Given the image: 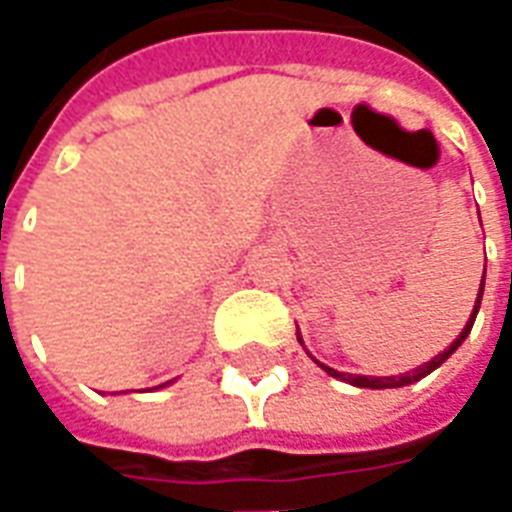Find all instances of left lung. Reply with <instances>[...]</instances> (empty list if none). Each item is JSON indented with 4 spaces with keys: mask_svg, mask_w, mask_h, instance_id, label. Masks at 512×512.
I'll return each mask as SVG.
<instances>
[{
    "mask_svg": "<svg viewBox=\"0 0 512 512\" xmlns=\"http://www.w3.org/2000/svg\"><path fill=\"white\" fill-rule=\"evenodd\" d=\"M483 288H485V271H483V282H480V293H477V301H474V310L472 315H469V321H466V326H463V332L452 340L441 354H436L430 362H425V365H419L417 370H411V373H400V376H354V373H340V370H334V367L329 365H323V362H318L315 356V362H318V367H323L326 373L332 378H337V381H345V384H351V386H359V389H397V386H408V384H414V381H419V378H425L430 376L433 370L439 365H444L447 359H450L458 348H461V343L469 337V332H472V326H474V318H477V312H480V301H483ZM299 334V332H296ZM299 343L304 345V340H301V334H299Z\"/></svg>",
    "mask_w": 512,
    "mask_h": 512,
    "instance_id": "8db88e82",
    "label": "left lung"
}]
</instances>
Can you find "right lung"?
I'll return each instance as SVG.
<instances>
[{
    "label": "right lung",
    "instance_id": "obj_1",
    "mask_svg": "<svg viewBox=\"0 0 512 512\" xmlns=\"http://www.w3.org/2000/svg\"><path fill=\"white\" fill-rule=\"evenodd\" d=\"M167 384H172V381H167ZM167 384H161V386H167Z\"/></svg>",
    "mask_w": 512,
    "mask_h": 512
}]
</instances>
